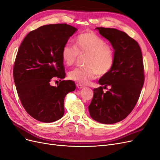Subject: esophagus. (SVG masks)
Wrapping results in <instances>:
<instances>
[{
    "label": "esophagus",
    "mask_w": 160,
    "mask_h": 160,
    "mask_svg": "<svg viewBox=\"0 0 160 160\" xmlns=\"http://www.w3.org/2000/svg\"><path fill=\"white\" fill-rule=\"evenodd\" d=\"M76 85H77V88H78V89H83V88H84V86H83V85H82L79 84V83H77V84H76Z\"/></svg>",
    "instance_id": "esophagus-1"
}]
</instances>
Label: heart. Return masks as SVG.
<instances>
[{"label":"heart","mask_w":160,"mask_h":160,"mask_svg":"<svg viewBox=\"0 0 160 160\" xmlns=\"http://www.w3.org/2000/svg\"><path fill=\"white\" fill-rule=\"evenodd\" d=\"M87 55L84 67L71 71L68 77L81 85H88L91 80L107 74L113 67L115 56L113 48L93 32L81 34L75 38V47L66 44L62 48L61 58L67 66L73 65L78 55Z\"/></svg>","instance_id":"1"}]
</instances>
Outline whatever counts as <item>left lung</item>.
Here are the masks:
<instances>
[{
	"label": "left lung",
	"mask_w": 160,
	"mask_h": 160,
	"mask_svg": "<svg viewBox=\"0 0 160 160\" xmlns=\"http://www.w3.org/2000/svg\"><path fill=\"white\" fill-rule=\"evenodd\" d=\"M114 49L113 67L99 80L103 87L93 89L89 106L91 118L103 124H113L124 119L132 112L144 83L141 49L137 41L126 33L112 28L97 27ZM110 89L106 93L103 89Z\"/></svg>",
	"instance_id": "left-lung-1"
}]
</instances>
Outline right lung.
Wrapping results in <instances>:
<instances>
[{"label": "right lung", "instance_id": "1", "mask_svg": "<svg viewBox=\"0 0 160 160\" xmlns=\"http://www.w3.org/2000/svg\"><path fill=\"white\" fill-rule=\"evenodd\" d=\"M77 31L67 24L42 26L28 33L19 47L13 69L14 83L23 108L39 122L61 119L66 95L75 90L71 80H60L57 87L50 82L54 77L65 78L61 50Z\"/></svg>", "mask_w": 160, "mask_h": 160}]
</instances>
